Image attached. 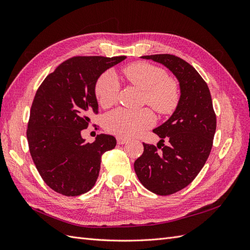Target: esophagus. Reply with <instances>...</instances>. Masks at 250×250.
<instances>
[{
    "label": "esophagus",
    "instance_id": "1",
    "mask_svg": "<svg viewBox=\"0 0 250 250\" xmlns=\"http://www.w3.org/2000/svg\"><path fill=\"white\" fill-rule=\"evenodd\" d=\"M117 142H118V144H119V145H123V144L127 143V140H126V139H124V138H121V137H118V138H117Z\"/></svg>",
    "mask_w": 250,
    "mask_h": 250
}]
</instances>
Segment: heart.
Instances as JSON below:
<instances>
[{"mask_svg": "<svg viewBox=\"0 0 250 250\" xmlns=\"http://www.w3.org/2000/svg\"><path fill=\"white\" fill-rule=\"evenodd\" d=\"M124 76L131 84L144 90V102L161 115H168L176 108L179 89L175 82L168 78L162 67L147 62H135L126 66ZM119 84L115 74L103 73L95 84V96L103 108L110 107L117 101ZM154 115L150 109L128 110L119 108L107 113L104 127L108 132L121 138H131L153 126Z\"/></svg>", "mask_w": 250, "mask_h": 250, "instance_id": "1", "label": "heart"}]
</instances>
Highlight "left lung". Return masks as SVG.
<instances>
[{
  "label": "left lung",
  "mask_w": 250,
  "mask_h": 250,
  "mask_svg": "<svg viewBox=\"0 0 250 250\" xmlns=\"http://www.w3.org/2000/svg\"><path fill=\"white\" fill-rule=\"evenodd\" d=\"M164 64L179 82L180 97L172 116L153 132L157 147L143 143L134 162L141 184L157 195H171L190 185L206 164L216 132V115L208 84L184 59L170 54L142 56ZM169 142L165 146L163 142ZM162 148L157 151V148Z\"/></svg>",
  "instance_id": "left-lung-1"
}]
</instances>
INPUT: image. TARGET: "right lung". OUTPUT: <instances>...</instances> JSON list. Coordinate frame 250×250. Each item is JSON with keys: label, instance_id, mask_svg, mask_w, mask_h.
Listing matches in <instances>:
<instances>
[{"label": "right lung", "instance_id": "obj_1", "mask_svg": "<svg viewBox=\"0 0 250 250\" xmlns=\"http://www.w3.org/2000/svg\"><path fill=\"white\" fill-rule=\"evenodd\" d=\"M125 58H70L49 74L37 89L27 140L37 171L55 192L64 196L88 192L99 176L102 154L116 147V139L108 134L85 143L81 130L90 123V113H98V78Z\"/></svg>", "mask_w": 250, "mask_h": 250}]
</instances>
